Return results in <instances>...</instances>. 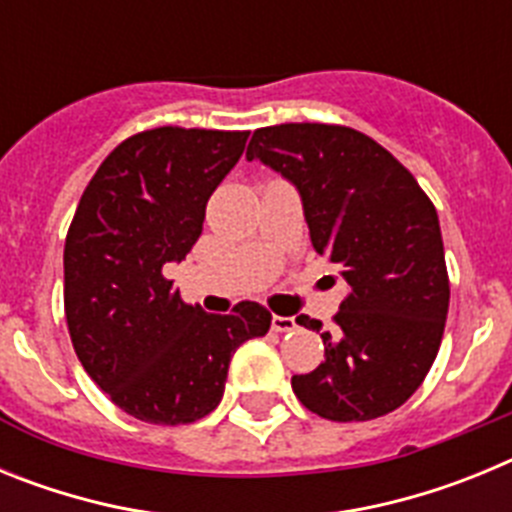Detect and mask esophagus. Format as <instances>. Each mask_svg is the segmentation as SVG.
Instances as JSON below:
<instances>
[{
	"instance_id": "34e87169",
	"label": "esophagus",
	"mask_w": 512,
	"mask_h": 512,
	"mask_svg": "<svg viewBox=\"0 0 512 512\" xmlns=\"http://www.w3.org/2000/svg\"><path fill=\"white\" fill-rule=\"evenodd\" d=\"M295 328V318H282V315H274V318H271V330H277V333H289V330Z\"/></svg>"
}]
</instances>
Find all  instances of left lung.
<instances>
[{
	"label": "left lung",
	"mask_w": 512,
	"mask_h": 512,
	"mask_svg": "<svg viewBox=\"0 0 512 512\" xmlns=\"http://www.w3.org/2000/svg\"><path fill=\"white\" fill-rule=\"evenodd\" d=\"M246 158L297 189L312 248L348 284L336 336L320 320L297 318L325 346L315 372L292 377L297 400L336 423L392 413L431 369L449 315L436 207L390 151L354 128H261Z\"/></svg>",
	"instance_id": "obj_1"
}]
</instances>
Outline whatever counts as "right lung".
Returning <instances> with one entry per match:
<instances>
[{
  "label": "right lung",
  "mask_w": 512,
  "mask_h": 512,
  "mask_svg": "<svg viewBox=\"0 0 512 512\" xmlns=\"http://www.w3.org/2000/svg\"><path fill=\"white\" fill-rule=\"evenodd\" d=\"M248 133L156 128L122 140L81 194L63 248V305L74 351L117 408L179 425L220 405L230 356L266 336L271 312L187 305L164 277L202 235L205 207Z\"/></svg>",
  "instance_id": "right-lung-1"
}]
</instances>
